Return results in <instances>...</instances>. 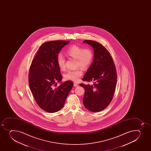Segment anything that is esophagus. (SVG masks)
<instances>
[{"label":"esophagus","mask_w":151,"mask_h":151,"mask_svg":"<svg viewBox=\"0 0 151 151\" xmlns=\"http://www.w3.org/2000/svg\"><path fill=\"white\" fill-rule=\"evenodd\" d=\"M78 86V84L77 83H74V87H77Z\"/></svg>","instance_id":"1"}]
</instances>
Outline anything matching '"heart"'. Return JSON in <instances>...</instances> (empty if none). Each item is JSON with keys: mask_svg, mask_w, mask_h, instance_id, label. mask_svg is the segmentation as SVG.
I'll list each match as a JSON object with an SVG mask.
<instances>
[{"mask_svg": "<svg viewBox=\"0 0 151 151\" xmlns=\"http://www.w3.org/2000/svg\"><path fill=\"white\" fill-rule=\"evenodd\" d=\"M66 55L76 59L77 67L80 66L83 69H87L93 62L94 55L93 51L89 48L84 49L77 45H72L69 47L66 51ZM65 60L61 54L57 57V63L60 68L63 69L65 67ZM83 71L80 68L73 70H69L64 75L66 79L74 82L79 81L82 76Z\"/></svg>", "mask_w": 151, "mask_h": 151, "instance_id": "heart-1", "label": "heart"}]
</instances>
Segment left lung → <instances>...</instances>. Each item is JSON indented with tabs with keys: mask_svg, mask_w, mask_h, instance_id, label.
I'll list each match as a JSON object with an SVG mask.
<instances>
[{
	"mask_svg": "<svg viewBox=\"0 0 151 151\" xmlns=\"http://www.w3.org/2000/svg\"><path fill=\"white\" fill-rule=\"evenodd\" d=\"M83 43L93 47L94 57L82 80L94 83L93 85L80 84L85 89L83 102L87 110L100 112L109 105L113 97L116 84V70L110 54L103 45L88 40Z\"/></svg>",
	"mask_w": 151,
	"mask_h": 151,
	"instance_id": "8db88e82",
	"label": "left lung"
}]
</instances>
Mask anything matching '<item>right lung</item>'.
<instances>
[{
	"instance_id": "right-lung-1",
	"label": "right lung",
	"mask_w": 151,
	"mask_h": 151,
	"mask_svg": "<svg viewBox=\"0 0 151 151\" xmlns=\"http://www.w3.org/2000/svg\"><path fill=\"white\" fill-rule=\"evenodd\" d=\"M68 41H52L40 47L30 65L29 88L38 106L49 113L57 112L63 107L73 86L71 81L61 82L62 75L57 57ZM57 82L61 83L55 87Z\"/></svg>"
}]
</instances>
